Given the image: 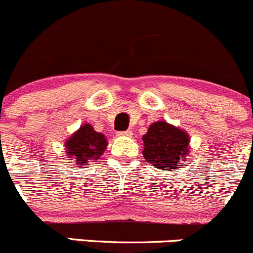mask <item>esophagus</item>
I'll use <instances>...</instances> for the list:
<instances>
[{"label":"esophagus","instance_id":"1","mask_svg":"<svg viewBox=\"0 0 253 253\" xmlns=\"http://www.w3.org/2000/svg\"><path fill=\"white\" fill-rule=\"evenodd\" d=\"M118 136H133V131L131 130H125V131H119Z\"/></svg>","mask_w":253,"mask_h":253}]
</instances>
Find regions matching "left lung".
Instances as JSON below:
<instances>
[{
  "mask_svg": "<svg viewBox=\"0 0 253 253\" xmlns=\"http://www.w3.org/2000/svg\"><path fill=\"white\" fill-rule=\"evenodd\" d=\"M143 155L146 163L161 170L181 167L189 154V135L185 130L167 122H156L143 136Z\"/></svg>",
  "mask_w": 253,
  "mask_h": 253,
  "instance_id": "8db88e82",
  "label": "left lung"
}]
</instances>
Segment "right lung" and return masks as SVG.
Here are the masks:
<instances>
[{"label":"right lung","instance_id":"obj_1","mask_svg":"<svg viewBox=\"0 0 253 253\" xmlns=\"http://www.w3.org/2000/svg\"><path fill=\"white\" fill-rule=\"evenodd\" d=\"M108 141L102 133H98L90 124L81 128L66 141L67 156L74 164L86 167L89 160H97L107 149Z\"/></svg>","mask_w":253,"mask_h":253}]
</instances>
